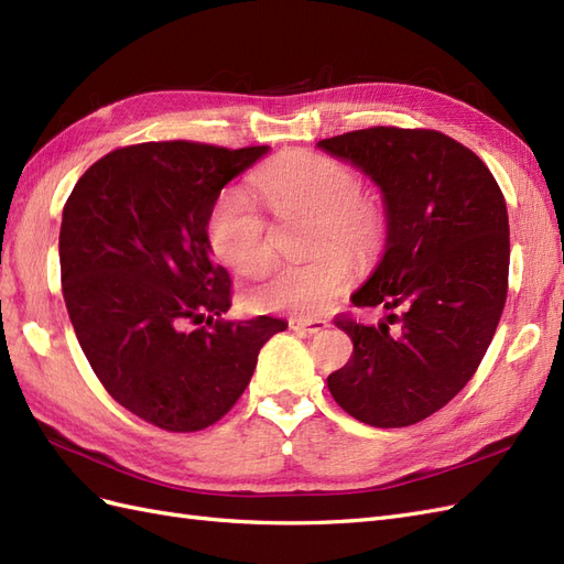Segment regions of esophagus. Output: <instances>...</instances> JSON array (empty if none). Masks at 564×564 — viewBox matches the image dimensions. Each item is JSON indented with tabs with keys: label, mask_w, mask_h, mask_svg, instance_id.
Instances as JSON below:
<instances>
[{
	"label": "esophagus",
	"mask_w": 564,
	"mask_h": 564,
	"mask_svg": "<svg viewBox=\"0 0 564 564\" xmlns=\"http://www.w3.org/2000/svg\"><path fill=\"white\" fill-rule=\"evenodd\" d=\"M328 326L324 319H291V328L297 330V334H319Z\"/></svg>",
	"instance_id": "34e87169"
}]
</instances>
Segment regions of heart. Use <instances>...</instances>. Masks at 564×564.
<instances>
[{"label": "heart", "instance_id": "heart-1", "mask_svg": "<svg viewBox=\"0 0 564 564\" xmlns=\"http://www.w3.org/2000/svg\"><path fill=\"white\" fill-rule=\"evenodd\" d=\"M252 185L276 216L310 214L312 252L305 264H288L257 285L250 305L257 312L312 316L345 295L352 262L371 264L383 252L391 221L379 199L362 193V178L340 159L291 150L254 173ZM205 234L212 252L242 276H259L273 259L269 224L238 187H226L212 202ZM349 253L345 256L337 248Z\"/></svg>", "mask_w": 564, "mask_h": 564}]
</instances>
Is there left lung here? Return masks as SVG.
I'll return each mask as SVG.
<instances>
[{
  "label": "left lung",
  "mask_w": 564,
  "mask_h": 564,
  "mask_svg": "<svg viewBox=\"0 0 564 564\" xmlns=\"http://www.w3.org/2000/svg\"><path fill=\"white\" fill-rule=\"evenodd\" d=\"M319 148L371 176L391 221L381 264L352 295L388 316L379 326L336 316L352 357L328 391L357 422L412 426L467 386L494 340L508 297L505 197L479 156L431 128L373 126Z\"/></svg>",
  "instance_id": "8db88e82"
}]
</instances>
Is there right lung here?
I'll return each instance as SVG.
<instances>
[{"mask_svg": "<svg viewBox=\"0 0 564 564\" xmlns=\"http://www.w3.org/2000/svg\"><path fill=\"white\" fill-rule=\"evenodd\" d=\"M193 140L119 148L83 173L64 205L62 291L99 383L173 433L216 424L248 388L283 319L224 322L230 276L209 257L207 214L259 156Z\"/></svg>", "mask_w": 564, "mask_h": 564, "instance_id": "obj_1", "label": "right lung"}]
</instances>
